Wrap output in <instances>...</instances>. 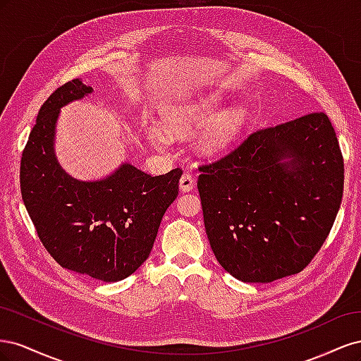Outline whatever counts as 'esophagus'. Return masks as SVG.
Instances as JSON below:
<instances>
[{
	"label": "esophagus",
	"instance_id": "esophagus-1",
	"mask_svg": "<svg viewBox=\"0 0 361 361\" xmlns=\"http://www.w3.org/2000/svg\"><path fill=\"white\" fill-rule=\"evenodd\" d=\"M179 188L180 191L183 192H188L194 188V178L191 176L190 173H183L180 176V180H179Z\"/></svg>",
	"mask_w": 361,
	"mask_h": 361
}]
</instances>
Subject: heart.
Here are the masks:
<instances>
[{"label":"heart","instance_id":"obj_1","mask_svg":"<svg viewBox=\"0 0 361 361\" xmlns=\"http://www.w3.org/2000/svg\"><path fill=\"white\" fill-rule=\"evenodd\" d=\"M220 92L202 93L183 97L162 106V126L152 125L147 130L150 140L167 145L170 134H187L199 129L194 135V146L203 155H218L231 149L244 134L250 122V110L238 104L221 110Z\"/></svg>","mask_w":361,"mask_h":361}]
</instances>
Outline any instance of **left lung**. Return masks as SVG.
<instances>
[{
  "label": "left lung",
  "instance_id": "8db88e82",
  "mask_svg": "<svg viewBox=\"0 0 361 361\" xmlns=\"http://www.w3.org/2000/svg\"><path fill=\"white\" fill-rule=\"evenodd\" d=\"M200 171L211 248L218 264L245 283L302 271L325 243L342 202L343 158L324 113L256 130Z\"/></svg>",
  "mask_w": 361,
  "mask_h": 361
}]
</instances>
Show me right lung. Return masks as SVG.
Listing matches in <instances>:
<instances>
[{
	"instance_id": "add662e5",
	"label": "right lung",
	"mask_w": 361,
	"mask_h": 361,
	"mask_svg": "<svg viewBox=\"0 0 361 361\" xmlns=\"http://www.w3.org/2000/svg\"><path fill=\"white\" fill-rule=\"evenodd\" d=\"M92 92L72 80L42 105L20 159V192L48 253L63 268L108 283L126 279L149 257L182 170L150 176L123 162L97 180L64 171L54 150L60 110Z\"/></svg>"
}]
</instances>
